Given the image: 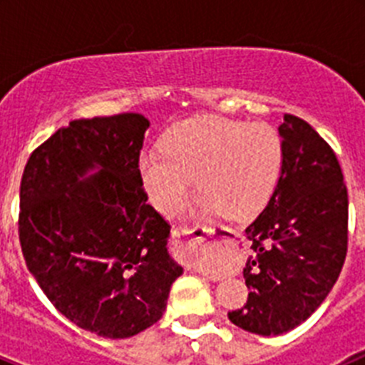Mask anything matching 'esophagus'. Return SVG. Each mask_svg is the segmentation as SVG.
Wrapping results in <instances>:
<instances>
[{
	"mask_svg": "<svg viewBox=\"0 0 365 365\" xmlns=\"http://www.w3.org/2000/svg\"><path fill=\"white\" fill-rule=\"evenodd\" d=\"M192 230H186V228H175V230L172 232V240L173 243L177 245L179 248H182V250H197V248H201L202 245V240L201 237H197V235H188ZM212 279H221L217 276H212Z\"/></svg>",
	"mask_w": 365,
	"mask_h": 365,
	"instance_id": "1",
	"label": "esophagus"
}]
</instances>
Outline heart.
<instances>
[{
    "label": "heart",
    "mask_w": 365,
    "mask_h": 365,
    "mask_svg": "<svg viewBox=\"0 0 365 365\" xmlns=\"http://www.w3.org/2000/svg\"><path fill=\"white\" fill-rule=\"evenodd\" d=\"M282 163V138L272 125L206 115L173 125L160 153L140 157L138 172L151 205L163 214L179 210L195 177L205 210L247 219L272 195Z\"/></svg>",
    "instance_id": "b5f03b06"
}]
</instances>
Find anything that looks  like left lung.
Listing matches in <instances>:
<instances>
[{"mask_svg":"<svg viewBox=\"0 0 365 365\" xmlns=\"http://www.w3.org/2000/svg\"><path fill=\"white\" fill-rule=\"evenodd\" d=\"M282 175L247 227L254 256L243 270L248 299L228 312L248 333L283 334L327 298L347 254L349 199L333 148L299 117H283Z\"/></svg>","mask_w":365,"mask_h":365,"instance_id":"1","label":"left lung"}]
</instances>
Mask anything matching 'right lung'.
Listing matches in <instances>:
<instances>
[{
  "label": "right lung",
  "mask_w": 365,
  "mask_h": 365,
  "mask_svg": "<svg viewBox=\"0 0 365 365\" xmlns=\"http://www.w3.org/2000/svg\"><path fill=\"white\" fill-rule=\"evenodd\" d=\"M148 125L140 113L71 120L32 151L21 177L25 263L56 311L98 336L159 322L182 274L138 172ZM89 169L99 172L86 178Z\"/></svg>",
  "instance_id": "1"
}]
</instances>
